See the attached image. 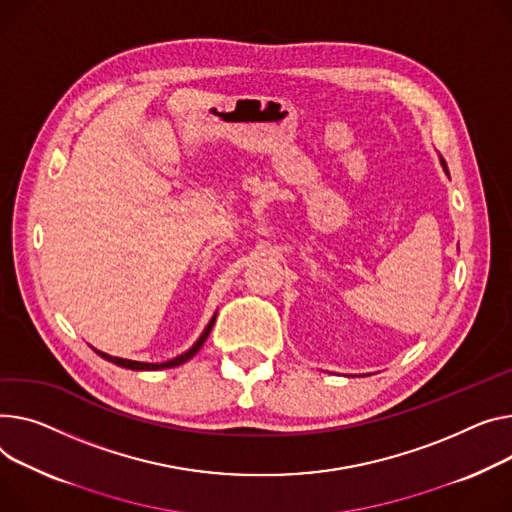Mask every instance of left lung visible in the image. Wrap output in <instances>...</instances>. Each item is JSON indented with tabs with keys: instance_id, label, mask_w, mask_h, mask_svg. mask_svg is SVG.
Returning a JSON list of instances; mask_svg holds the SVG:
<instances>
[{
	"instance_id": "8db88e82",
	"label": "left lung",
	"mask_w": 512,
	"mask_h": 512,
	"mask_svg": "<svg viewBox=\"0 0 512 512\" xmlns=\"http://www.w3.org/2000/svg\"><path fill=\"white\" fill-rule=\"evenodd\" d=\"M440 164H442V168H445V173L449 175V168H447V162H445V158H440Z\"/></svg>"
}]
</instances>
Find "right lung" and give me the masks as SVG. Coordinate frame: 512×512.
Wrapping results in <instances>:
<instances>
[{
  "label": "right lung",
  "instance_id": "add662e5",
  "mask_svg": "<svg viewBox=\"0 0 512 512\" xmlns=\"http://www.w3.org/2000/svg\"><path fill=\"white\" fill-rule=\"evenodd\" d=\"M214 321H216V317L210 321V325L206 327V331L201 333V337H199L197 342L193 344V348H189L185 354H181V356H177V358H173V360H168V362H160V364H148V362H135V360H125V358H113V356H107V354H102V352H98V354H100L102 358L111 360V362H113V364H117V366H123V368H131V370H160V368H173V366H179V364L187 362L189 358H193V356L199 352V348L203 346V342H206L208 335H210V331H212V325H214Z\"/></svg>",
  "mask_w": 512,
  "mask_h": 512
}]
</instances>
